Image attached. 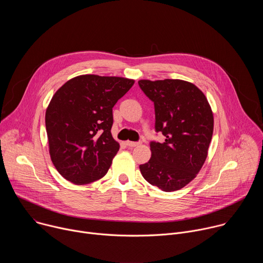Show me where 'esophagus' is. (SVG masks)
Masks as SVG:
<instances>
[{"label":"esophagus","mask_w":263,"mask_h":263,"mask_svg":"<svg viewBox=\"0 0 263 263\" xmlns=\"http://www.w3.org/2000/svg\"><path fill=\"white\" fill-rule=\"evenodd\" d=\"M126 144H127L128 146H130V147H134V146L138 145V144H139V142H136V141H127V142H126Z\"/></svg>","instance_id":"esophagus-1"}]
</instances>
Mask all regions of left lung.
I'll use <instances>...</instances> for the list:
<instances>
[{
  "label": "left lung",
  "mask_w": 263,
  "mask_h": 263,
  "mask_svg": "<svg viewBox=\"0 0 263 263\" xmlns=\"http://www.w3.org/2000/svg\"><path fill=\"white\" fill-rule=\"evenodd\" d=\"M154 103L155 130L164 142L151 141L152 156L139 165L142 177L163 192L179 191L194 180L208 154L213 115L205 95L193 83L179 80H139Z\"/></svg>",
  "instance_id": "8db88e82"
}]
</instances>
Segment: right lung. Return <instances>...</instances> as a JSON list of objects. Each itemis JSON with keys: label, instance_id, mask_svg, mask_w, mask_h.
I'll return each mask as SVG.
<instances>
[{"label": "right lung", "instance_id": "right-lung-1", "mask_svg": "<svg viewBox=\"0 0 263 263\" xmlns=\"http://www.w3.org/2000/svg\"><path fill=\"white\" fill-rule=\"evenodd\" d=\"M133 84L122 77L82 74L55 92L46 129L52 162L64 179L83 185L107 174L120 149L111 135L112 108Z\"/></svg>", "mask_w": 263, "mask_h": 263}]
</instances>
